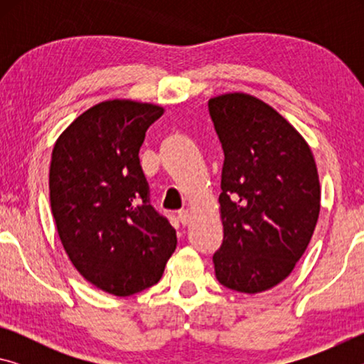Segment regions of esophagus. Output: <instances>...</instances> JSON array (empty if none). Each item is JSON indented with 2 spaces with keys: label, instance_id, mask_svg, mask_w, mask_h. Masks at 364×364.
Instances as JSON below:
<instances>
[{
  "label": "esophagus",
  "instance_id": "1",
  "mask_svg": "<svg viewBox=\"0 0 364 364\" xmlns=\"http://www.w3.org/2000/svg\"><path fill=\"white\" fill-rule=\"evenodd\" d=\"M178 218H180V223L186 226L189 223L191 220V215H189V210H181L180 213H178Z\"/></svg>",
  "mask_w": 364,
  "mask_h": 364
}]
</instances>
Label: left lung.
<instances>
[{
    "mask_svg": "<svg viewBox=\"0 0 364 364\" xmlns=\"http://www.w3.org/2000/svg\"><path fill=\"white\" fill-rule=\"evenodd\" d=\"M208 112L225 152L215 274L231 291H268L292 273L315 231V157L291 123L255 96L212 97Z\"/></svg>",
    "mask_w": 364,
    "mask_h": 364,
    "instance_id": "1",
    "label": "left lung"
}]
</instances>
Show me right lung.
<instances>
[{"instance_id": "1", "label": "right lung", "mask_w": 364, "mask_h": 364, "mask_svg": "<svg viewBox=\"0 0 364 364\" xmlns=\"http://www.w3.org/2000/svg\"><path fill=\"white\" fill-rule=\"evenodd\" d=\"M162 114L149 102L104 101L53 149L49 200L60 242L86 281L117 297L157 284L176 249L173 226L149 204L138 156Z\"/></svg>"}]
</instances>
